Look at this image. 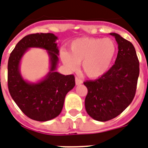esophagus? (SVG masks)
Masks as SVG:
<instances>
[{"mask_svg": "<svg viewBox=\"0 0 148 148\" xmlns=\"http://www.w3.org/2000/svg\"><path fill=\"white\" fill-rule=\"evenodd\" d=\"M75 83H76L77 85H79V84H81L83 83V82H82V80H81L80 78H78V77H75Z\"/></svg>", "mask_w": 148, "mask_h": 148, "instance_id": "esophagus-1", "label": "esophagus"}]
</instances>
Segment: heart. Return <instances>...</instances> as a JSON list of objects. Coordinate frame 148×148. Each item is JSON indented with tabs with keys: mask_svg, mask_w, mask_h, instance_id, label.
I'll return each mask as SVG.
<instances>
[{
	"mask_svg": "<svg viewBox=\"0 0 148 148\" xmlns=\"http://www.w3.org/2000/svg\"><path fill=\"white\" fill-rule=\"evenodd\" d=\"M70 52L61 51L63 63L70 70H75L82 64V71L90 78L104 75L110 68L116 53L115 42L106 38L83 37L70 44Z\"/></svg>",
	"mask_w": 148,
	"mask_h": 148,
	"instance_id": "heart-1",
	"label": "heart"
}]
</instances>
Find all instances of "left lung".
<instances>
[{"label": "left lung", "mask_w": 148, "mask_h": 148, "mask_svg": "<svg viewBox=\"0 0 148 148\" xmlns=\"http://www.w3.org/2000/svg\"><path fill=\"white\" fill-rule=\"evenodd\" d=\"M110 35L118 43L115 64L101 77L84 82L88 88L84 101L86 112L92 118L101 122L116 117L131 103L140 73L134 45L119 34Z\"/></svg>", "instance_id": "left-lung-1"}]
</instances>
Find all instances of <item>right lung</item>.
<instances>
[{"label":"right lung","instance_id":"add662e5","mask_svg":"<svg viewBox=\"0 0 148 148\" xmlns=\"http://www.w3.org/2000/svg\"><path fill=\"white\" fill-rule=\"evenodd\" d=\"M56 39L53 33L30 34L17 43L9 56L8 86L10 95L22 112L36 121H48L59 116L66 95L75 85L73 74L65 76L56 71L59 53ZM32 47L47 50L51 60L50 72L38 83L25 81L19 70L21 57Z\"/></svg>","mask_w":148,"mask_h":148}]
</instances>
